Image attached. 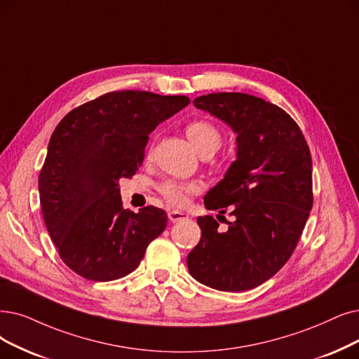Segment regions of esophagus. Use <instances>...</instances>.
<instances>
[{
  "mask_svg": "<svg viewBox=\"0 0 359 359\" xmlns=\"http://www.w3.org/2000/svg\"><path fill=\"white\" fill-rule=\"evenodd\" d=\"M168 218L170 219V222H178L181 219L189 218V215L182 212V210H169L168 212Z\"/></svg>",
  "mask_w": 359,
  "mask_h": 359,
  "instance_id": "34e87169",
  "label": "esophagus"
}]
</instances>
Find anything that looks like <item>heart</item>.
Returning <instances> with one entry per match:
<instances>
[{"label": "heart", "instance_id": "obj_1", "mask_svg": "<svg viewBox=\"0 0 359 359\" xmlns=\"http://www.w3.org/2000/svg\"><path fill=\"white\" fill-rule=\"evenodd\" d=\"M185 134H187L193 147L203 157L212 156L222 142V135L218 126L205 119H194L189 122L185 126ZM198 189L200 185L194 181L168 180L159 185V193L170 205L185 206L189 203V196L198 191Z\"/></svg>", "mask_w": 359, "mask_h": 359}]
</instances>
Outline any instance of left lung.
Returning a JSON list of instances; mask_svg holds the SVG:
<instances>
[{
  "instance_id": "8db88e82",
  "label": "left lung",
  "mask_w": 359,
  "mask_h": 359,
  "mask_svg": "<svg viewBox=\"0 0 359 359\" xmlns=\"http://www.w3.org/2000/svg\"><path fill=\"white\" fill-rule=\"evenodd\" d=\"M194 106L237 134V159L205 196L198 245L189 253L193 278L221 292L256 287L290 259L312 209V159L299 125L281 107L243 93L200 95ZM219 219V218H218ZM221 222V221H219Z\"/></svg>"
}]
</instances>
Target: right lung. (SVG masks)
Here are the masks:
<instances>
[{"mask_svg":"<svg viewBox=\"0 0 359 359\" xmlns=\"http://www.w3.org/2000/svg\"><path fill=\"white\" fill-rule=\"evenodd\" d=\"M190 103L185 95L113 91L55 126L38 178L42 217L62 261L93 281L122 278L166 228L163 209H123L119 180L144 161L154 128Z\"/></svg>","mask_w":359,"mask_h":359,"instance_id":"right-lung-1","label":"right lung"}]
</instances>
